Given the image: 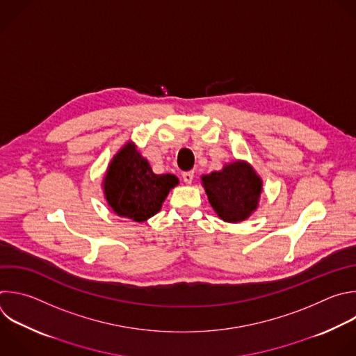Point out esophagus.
Segmentation results:
<instances>
[{
	"label": "esophagus",
	"instance_id": "esophagus-1",
	"mask_svg": "<svg viewBox=\"0 0 356 356\" xmlns=\"http://www.w3.org/2000/svg\"><path fill=\"white\" fill-rule=\"evenodd\" d=\"M193 179H194V172L193 170H188V172L183 173V180H184L186 184H190L193 181Z\"/></svg>",
	"mask_w": 356,
	"mask_h": 356
}]
</instances>
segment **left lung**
<instances>
[{
  "instance_id": "obj_1",
  "label": "left lung",
  "mask_w": 356,
  "mask_h": 356,
  "mask_svg": "<svg viewBox=\"0 0 356 356\" xmlns=\"http://www.w3.org/2000/svg\"><path fill=\"white\" fill-rule=\"evenodd\" d=\"M201 180L211 207L225 222H242L257 209L263 180L248 162H232Z\"/></svg>"
}]
</instances>
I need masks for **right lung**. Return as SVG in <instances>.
<instances>
[{
  "instance_id": "obj_1",
  "label": "right lung",
  "mask_w": 356,
  "mask_h": 356,
  "mask_svg": "<svg viewBox=\"0 0 356 356\" xmlns=\"http://www.w3.org/2000/svg\"><path fill=\"white\" fill-rule=\"evenodd\" d=\"M177 184L175 175H155L130 141L113 156L103 179V193L118 216L144 222L161 211L169 191Z\"/></svg>"
}]
</instances>
